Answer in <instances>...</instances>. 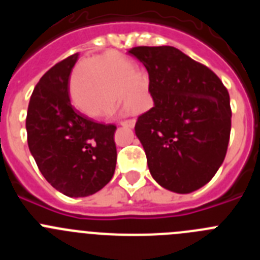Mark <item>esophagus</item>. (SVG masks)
<instances>
[{
	"instance_id": "esophagus-1",
	"label": "esophagus",
	"mask_w": 260,
	"mask_h": 260,
	"mask_svg": "<svg viewBox=\"0 0 260 260\" xmlns=\"http://www.w3.org/2000/svg\"><path fill=\"white\" fill-rule=\"evenodd\" d=\"M121 125L126 126V127H134L135 119H125V121H121Z\"/></svg>"
}]
</instances>
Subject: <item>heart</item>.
Masks as SVG:
<instances>
[{
  "instance_id": "b5f03b06",
  "label": "heart",
  "mask_w": 260,
  "mask_h": 260,
  "mask_svg": "<svg viewBox=\"0 0 260 260\" xmlns=\"http://www.w3.org/2000/svg\"><path fill=\"white\" fill-rule=\"evenodd\" d=\"M147 82L133 73V65L116 53L83 61L75 71L71 93L78 108L89 117H102L113 109L120 91L126 112L137 113L146 104Z\"/></svg>"
}]
</instances>
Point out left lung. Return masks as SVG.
<instances>
[{
    "instance_id": "obj_1",
    "label": "left lung",
    "mask_w": 260,
    "mask_h": 260,
    "mask_svg": "<svg viewBox=\"0 0 260 260\" xmlns=\"http://www.w3.org/2000/svg\"><path fill=\"white\" fill-rule=\"evenodd\" d=\"M148 71L153 107L135 134L153 180L187 194L212 180L224 161L232 127L229 93L220 78L174 47L128 50Z\"/></svg>"
}]
</instances>
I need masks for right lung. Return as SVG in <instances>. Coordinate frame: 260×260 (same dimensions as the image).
I'll use <instances>...</instances> for the list:
<instances>
[{"mask_svg":"<svg viewBox=\"0 0 260 260\" xmlns=\"http://www.w3.org/2000/svg\"><path fill=\"white\" fill-rule=\"evenodd\" d=\"M78 53L50 68L36 84L27 110L29 151L45 180L68 197H88L114 174L116 125L100 123L70 103L69 80Z\"/></svg>","mask_w":260,"mask_h":260,"instance_id":"right-lung-1","label":"right lung"}]
</instances>
